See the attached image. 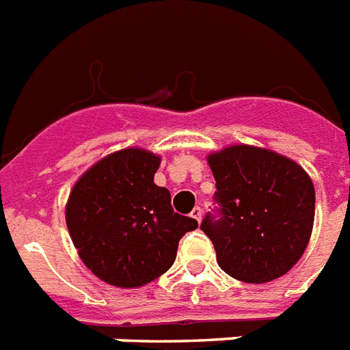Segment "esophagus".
Returning <instances> with one entry per match:
<instances>
[{
  "mask_svg": "<svg viewBox=\"0 0 350 350\" xmlns=\"http://www.w3.org/2000/svg\"><path fill=\"white\" fill-rule=\"evenodd\" d=\"M191 218H195L196 221H202V209H200V207H195V209L191 211Z\"/></svg>",
  "mask_w": 350,
  "mask_h": 350,
  "instance_id": "1",
  "label": "esophagus"
}]
</instances>
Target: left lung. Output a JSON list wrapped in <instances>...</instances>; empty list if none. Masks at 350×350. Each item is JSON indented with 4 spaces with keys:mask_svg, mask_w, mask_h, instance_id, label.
Returning <instances> with one entry per match:
<instances>
[{
    "mask_svg": "<svg viewBox=\"0 0 350 350\" xmlns=\"http://www.w3.org/2000/svg\"><path fill=\"white\" fill-rule=\"evenodd\" d=\"M220 218L200 229L225 273L262 284L290 272L310 243L314 186L295 161L267 148L232 144L207 155Z\"/></svg>",
    "mask_w": 350,
    "mask_h": 350,
    "instance_id": "obj_1",
    "label": "left lung"
}]
</instances>
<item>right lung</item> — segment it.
Listing matches in <instances>:
<instances>
[{"instance_id":"1","label":"right lung","mask_w":350,"mask_h":350,"mask_svg":"<svg viewBox=\"0 0 350 350\" xmlns=\"http://www.w3.org/2000/svg\"><path fill=\"white\" fill-rule=\"evenodd\" d=\"M161 155L123 148L75 182L66 225L83 265L118 288H139L172 268L178 241L198 221L173 213L172 195L154 175Z\"/></svg>"}]
</instances>
